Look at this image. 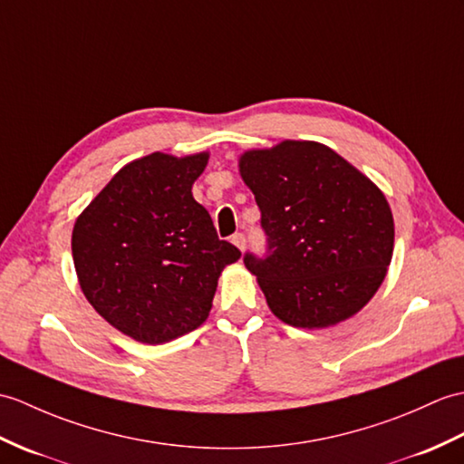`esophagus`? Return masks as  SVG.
Wrapping results in <instances>:
<instances>
[{
  "label": "esophagus",
  "instance_id": "1",
  "mask_svg": "<svg viewBox=\"0 0 464 464\" xmlns=\"http://www.w3.org/2000/svg\"><path fill=\"white\" fill-rule=\"evenodd\" d=\"M231 243L237 246V249H241V251H245V245H246V239H245V235L243 233H235L233 237H231Z\"/></svg>",
  "mask_w": 464,
  "mask_h": 464
}]
</instances>
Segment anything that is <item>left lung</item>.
Wrapping results in <instances>:
<instances>
[{
	"label": "left lung",
	"instance_id": "obj_1",
	"mask_svg": "<svg viewBox=\"0 0 464 464\" xmlns=\"http://www.w3.org/2000/svg\"><path fill=\"white\" fill-rule=\"evenodd\" d=\"M266 235L245 255L268 308L295 328H328L360 312L393 255V215L382 189L332 148L285 140L239 158Z\"/></svg>",
	"mask_w": 464,
	"mask_h": 464
}]
</instances>
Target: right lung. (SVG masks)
I'll use <instances>...</instances> for the list:
<instances>
[{"label": "right lung", "mask_w": 464, "mask_h": 464, "mask_svg": "<svg viewBox=\"0 0 464 464\" xmlns=\"http://www.w3.org/2000/svg\"><path fill=\"white\" fill-rule=\"evenodd\" d=\"M208 160V152L134 160L74 221L82 295L136 342L164 343L199 328L221 271L241 256L219 241L208 209L193 199Z\"/></svg>", "instance_id": "add662e5"}]
</instances>
